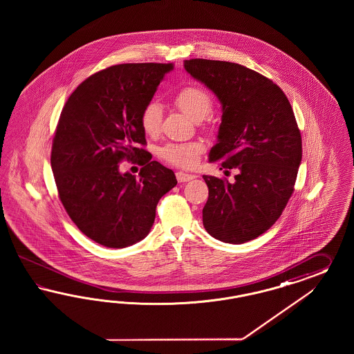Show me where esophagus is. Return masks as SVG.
I'll return each instance as SVG.
<instances>
[{
    "mask_svg": "<svg viewBox=\"0 0 354 354\" xmlns=\"http://www.w3.org/2000/svg\"><path fill=\"white\" fill-rule=\"evenodd\" d=\"M196 178V175L193 174H187V172L179 171L176 172V179L179 183H187L189 180H193Z\"/></svg>",
    "mask_w": 354,
    "mask_h": 354,
    "instance_id": "34e87169",
    "label": "esophagus"
}]
</instances>
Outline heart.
Masks as SVG:
<instances>
[{
    "mask_svg": "<svg viewBox=\"0 0 354 354\" xmlns=\"http://www.w3.org/2000/svg\"><path fill=\"white\" fill-rule=\"evenodd\" d=\"M175 104L193 120H203L210 113L213 107L212 96L201 86H184L175 97ZM140 124L142 131L156 136L162 126V106L158 102L147 104L140 114ZM204 151L200 142H183V144H167L162 148L160 154L165 161L179 166L192 167Z\"/></svg>",
    "mask_w": 354,
    "mask_h": 354,
    "instance_id": "1",
    "label": "heart"
}]
</instances>
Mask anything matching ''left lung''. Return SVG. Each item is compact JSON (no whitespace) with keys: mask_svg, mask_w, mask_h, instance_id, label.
Returning <instances> with one entry per match:
<instances>
[{"mask_svg":"<svg viewBox=\"0 0 354 354\" xmlns=\"http://www.w3.org/2000/svg\"><path fill=\"white\" fill-rule=\"evenodd\" d=\"M184 68L222 104L209 162L237 172L232 183L203 176L209 188L205 230L223 243H247L278 221L295 191L302 141L293 110L272 80L245 66L196 58Z\"/></svg>","mask_w":354,"mask_h":354,"instance_id":"left-lung-1","label":"left lung"}]
</instances>
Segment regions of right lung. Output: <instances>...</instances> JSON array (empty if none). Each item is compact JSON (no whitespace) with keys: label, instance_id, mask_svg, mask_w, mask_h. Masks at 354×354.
Wrapping results in <instances>:
<instances>
[{"label":"right lung","instance_id":"1","mask_svg":"<svg viewBox=\"0 0 354 354\" xmlns=\"http://www.w3.org/2000/svg\"><path fill=\"white\" fill-rule=\"evenodd\" d=\"M172 64H115L89 76L66 101L50 163L59 200L76 227L107 248H126L149 234L156 207L176 185L160 162L142 160L139 178L119 171L147 150L140 114Z\"/></svg>","mask_w":354,"mask_h":354}]
</instances>
